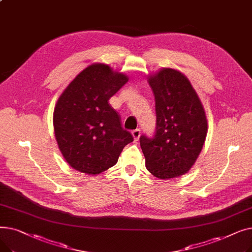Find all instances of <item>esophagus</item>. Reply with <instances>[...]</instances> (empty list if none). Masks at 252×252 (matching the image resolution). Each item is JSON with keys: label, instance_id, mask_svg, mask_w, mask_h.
<instances>
[{"label": "esophagus", "instance_id": "1", "mask_svg": "<svg viewBox=\"0 0 252 252\" xmlns=\"http://www.w3.org/2000/svg\"><path fill=\"white\" fill-rule=\"evenodd\" d=\"M131 136H133V138H134L135 141H138L139 138H140V136H141V130H140L139 128L134 129L133 131H131Z\"/></svg>", "mask_w": 252, "mask_h": 252}]
</instances>
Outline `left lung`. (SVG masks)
Returning <instances> with one entry per match:
<instances>
[{"instance_id": "1", "label": "left lung", "mask_w": 252, "mask_h": 252, "mask_svg": "<svg viewBox=\"0 0 252 252\" xmlns=\"http://www.w3.org/2000/svg\"><path fill=\"white\" fill-rule=\"evenodd\" d=\"M156 111V134L142 135L146 167L161 180L187 174L199 156L207 135L203 105L187 76L161 68L148 76Z\"/></svg>"}]
</instances>
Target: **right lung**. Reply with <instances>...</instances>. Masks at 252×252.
I'll return each instance as SVG.
<instances>
[{
  "mask_svg": "<svg viewBox=\"0 0 252 252\" xmlns=\"http://www.w3.org/2000/svg\"><path fill=\"white\" fill-rule=\"evenodd\" d=\"M128 81L109 65L93 63L79 72L57 100L53 126L58 147L72 168L90 176L116 164L133 142L108 100Z\"/></svg>",
  "mask_w": 252,
  "mask_h": 252,
  "instance_id": "1",
  "label": "right lung"
}]
</instances>
